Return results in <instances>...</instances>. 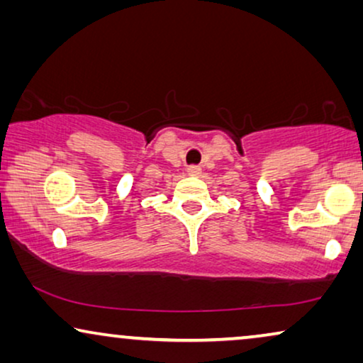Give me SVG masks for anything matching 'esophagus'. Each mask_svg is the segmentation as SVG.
<instances>
[{
    "mask_svg": "<svg viewBox=\"0 0 363 363\" xmlns=\"http://www.w3.org/2000/svg\"><path fill=\"white\" fill-rule=\"evenodd\" d=\"M186 172H188V175H191V177H198V175H200L201 168L198 167V165H190V167L186 168Z\"/></svg>",
    "mask_w": 363,
    "mask_h": 363,
    "instance_id": "34e87169",
    "label": "esophagus"
}]
</instances>
